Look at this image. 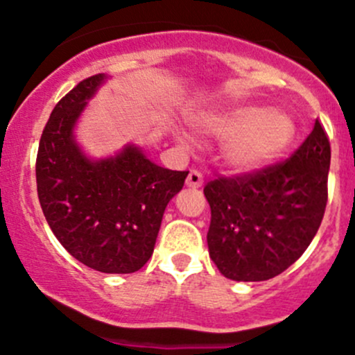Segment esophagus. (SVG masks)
<instances>
[{"label":"esophagus","mask_w":355,"mask_h":355,"mask_svg":"<svg viewBox=\"0 0 355 355\" xmlns=\"http://www.w3.org/2000/svg\"><path fill=\"white\" fill-rule=\"evenodd\" d=\"M186 184L189 186V188H200V186L203 184V176L200 171L196 169H191L188 173V178H186Z\"/></svg>","instance_id":"esophagus-1"}]
</instances>
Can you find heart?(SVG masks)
Segmentation results:
<instances>
[{"label":"heart","mask_w":355,"mask_h":355,"mask_svg":"<svg viewBox=\"0 0 355 355\" xmlns=\"http://www.w3.org/2000/svg\"><path fill=\"white\" fill-rule=\"evenodd\" d=\"M205 131L230 138L224 157L240 173L261 169L282 157L295 139V124L282 112L266 107H241L207 119Z\"/></svg>","instance_id":"1"}]
</instances>
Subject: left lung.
I'll return each mask as SVG.
<instances>
[{
  "label": "left lung",
  "mask_w": 355,
  "mask_h": 355,
  "mask_svg": "<svg viewBox=\"0 0 355 355\" xmlns=\"http://www.w3.org/2000/svg\"><path fill=\"white\" fill-rule=\"evenodd\" d=\"M329 160L328 135L315 121L288 160L207 182V245L220 275L266 282L307 250L328 202Z\"/></svg>",
  "instance_id": "8db88e82"
}]
</instances>
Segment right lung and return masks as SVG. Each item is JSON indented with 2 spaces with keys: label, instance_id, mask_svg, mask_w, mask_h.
<instances>
[{
  "label": "right lung",
  "instance_id": "obj_1",
  "mask_svg": "<svg viewBox=\"0 0 355 355\" xmlns=\"http://www.w3.org/2000/svg\"><path fill=\"white\" fill-rule=\"evenodd\" d=\"M103 80V73L87 77L55 105L37 150V196L72 257L94 271L129 275L152 257L164 210L188 171L164 169L132 145L96 162L83 155L72 129Z\"/></svg>",
  "mask_w": 355,
  "mask_h": 355
}]
</instances>
